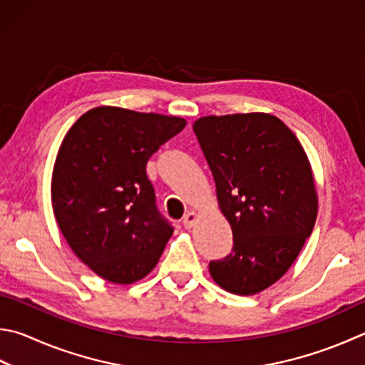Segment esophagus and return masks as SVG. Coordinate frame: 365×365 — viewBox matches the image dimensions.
I'll use <instances>...</instances> for the list:
<instances>
[{"label": "esophagus", "mask_w": 365, "mask_h": 365, "mask_svg": "<svg viewBox=\"0 0 365 365\" xmlns=\"http://www.w3.org/2000/svg\"><path fill=\"white\" fill-rule=\"evenodd\" d=\"M196 220H197V215L195 214V212H188V214H185L182 223H183L185 228L190 230V228H193V225L196 223Z\"/></svg>", "instance_id": "obj_1"}]
</instances>
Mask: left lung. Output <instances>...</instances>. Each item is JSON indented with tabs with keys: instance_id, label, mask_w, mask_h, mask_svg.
<instances>
[{
	"instance_id": "1",
	"label": "left lung",
	"mask_w": 365,
	"mask_h": 365,
	"mask_svg": "<svg viewBox=\"0 0 365 365\" xmlns=\"http://www.w3.org/2000/svg\"><path fill=\"white\" fill-rule=\"evenodd\" d=\"M214 175L233 249L209 271L237 295L262 292L290 268L313 231L317 196L295 134L267 113L204 116L193 124Z\"/></svg>"
}]
</instances>
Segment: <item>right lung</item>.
Wrapping results in <instances>:
<instances>
[{"label": "right lung", "instance_id": "obj_1", "mask_svg": "<svg viewBox=\"0 0 365 365\" xmlns=\"http://www.w3.org/2000/svg\"><path fill=\"white\" fill-rule=\"evenodd\" d=\"M187 121L97 107L71 125L52 170V209L79 260L132 284L156 267L174 227L156 205L147 163Z\"/></svg>", "mask_w": 365, "mask_h": 365}]
</instances>
